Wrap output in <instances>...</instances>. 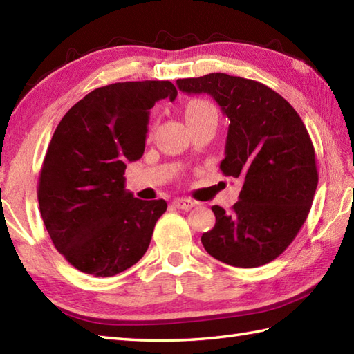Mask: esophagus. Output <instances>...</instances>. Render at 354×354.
Returning a JSON list of instances; mask_svg holds the SVG:
<instances>
[{"instance_id": "esophagus-1", "label": "esophagus", "mask_w": 354, "mask_h": 354, "mask_svg": "<svg viewBox=\"0 0 354 354\" xmlns=\"http://www.w3.org/2000/svg\"><path fill=\"white\" fill-rule=\"evenodd\" d=\"M173 205H175L176 208H181V209H189V208L194 207V202L190 199H176L175 202H173Z\"/></svg>"}]
</instances>
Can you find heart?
Wrapping results in <instances>:
<instances>
[{
  "label": "heart",
  "mask_w": 354,
  "mask_h": 354,
  "mask_svg": "<svg viewBox=\"0 0 354 354\" xmlns=\"http://www.w3.org/2000/svg\"><path fill=\"white\" fill-rule=\"evenodd\" d=\"M205 114H216L214 108L205 100H192L185 106V118H198Z\"/></svg>",
  "instance_id": "heart-1"
}]
</instances>
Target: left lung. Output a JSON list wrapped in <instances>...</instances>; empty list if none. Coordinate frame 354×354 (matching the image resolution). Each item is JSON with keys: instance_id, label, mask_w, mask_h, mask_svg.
<instances>
[{"instance_id": "1", "label": "left lung", "mask_w": 354, "mask_h": 354, "mask_svg": "<svg viewBox=\"0 0 354 354\" xmlns=\"http://www.w3.org/2000/svg\"><path fill=\"white\" fill-rule=\"evenodd\" d=\"M176 85L185 94L212 95L228 117L221 170L242 183L230 213L212 207L216 225L201 242L230 266L266 265L292 243L310 212L318 171L309 132L289 102L260 82L212 73Z\"/></svg>"}]
</instances>
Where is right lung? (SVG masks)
Here are the masks:
<instances>
[{
	"label": "right lung",
	"mask_w": 354,
	"mask_h": 354,
	"mask_svg": "<svg viewBox=\"0 0 354 354\" xmlns=\"http://www.w3.org/2000/svg\"><path fill=\"white\" fill-rule=\"evenodd\" d=\"M176 95L169 80L112 84L86 94L57 124L37 201L53 245L80 272L112 277L146 254L167 202L133 198L123 175L145 153L150 109Z\"/></svg>",
	"instance_id": "add662e5"
}]
</instances>
